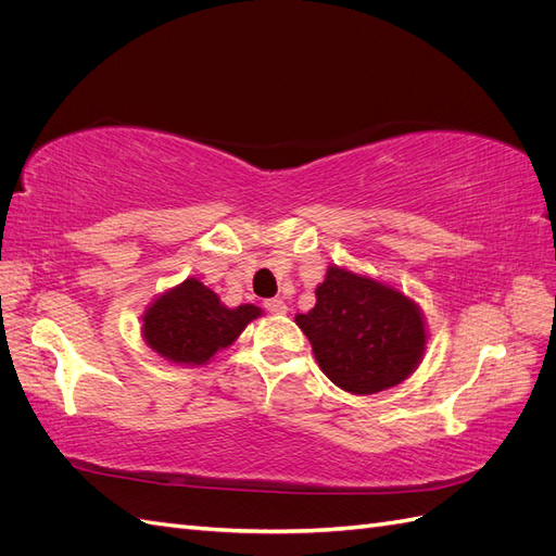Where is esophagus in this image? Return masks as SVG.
Segmentation results:
<instances>
[{
  "label": "esophagus",
  "mask_w": 556,
  "mask_h": 556,
  "mask_svg": "<svg viewBox=\"0 0 556 556\" xmlns=\"http://www.w3.org/2000/svg\"><path fill=\"white\" fill-rule=\"evenodd\" d=\"M264 308H266L268 313H274V315H285V313H288V304H285V301H282L280 296L266 299V301H264Z\"/></svg>",
  "instance_id": "obj_1"
}]
</instances>
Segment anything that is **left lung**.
Returning a JSON list of instances; mask_svg holds the SVG:
<instances>
[{"mask_svg": "<svg viewBox=\"0 0 556 556\" xmlns=\"http://www.w3.org/2000/svg\"><path fill=\"white\" fill-rule=\"evenodd\" d=\"M315 296V306L294 323L333 384L366 396L415 374L427 350V323L410 296L336 264Z\"/></svg>", "mask_w": 556, "mask_h": 556, "instance_id": "left-lung-1", "label": "left lung"}]
</instances>
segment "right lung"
Masks as SVG:
<instances>
[{"mask_svg": "<svg viewBox=\"0 0 556 556\" xmlns=\"http://www.w3.org/2000/svg\"><path fill=\"white\" fill-rule=\"evenodd\" d=\"M260 315L262 308L252 304L229 308L204 282L185 278L146 308L141 336L166 362L201 366L237 341Z\"/></svg>", "mask_w": 556, "mask_h": 556, "instance_id": "1", "label": "right lung"}]
</instances>
